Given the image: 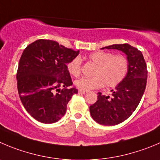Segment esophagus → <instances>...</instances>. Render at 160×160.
I'll use <instances>...</instances> for the list:
<instances>
[{"label":"esophagus","instance_id":"esophagus-1","mask_svg":"<svg viewBox=\"0 0 160 160\" xmlns=\"http://www.w3.org/2000/svg\"><path fill=\"white\" fill-rule=\"evenodd\" d=\"M78 92H80V93H82V94H86V93H87L88 91H86V90H79Z\"/></svg>","mask_w":160,"mask_h":160}]
</instances>
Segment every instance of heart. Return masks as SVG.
<instances>
[{
  "label": "heart",
  "instance_id": "heart-1",
  "mask_svg": "<svg viewBox=\"0 0 160 160\" xmlns=\"http://www.w3.org/2000/svg\"><path fill=\"white\" fill-rule=\"evenodd\" d=\"M88 59L94 63L96 68L92 78L83 77L75 81V86L80 90H91L101 88L118 86L127 75L129 61L124 55L109 52L97 51L88 56ZM68 71L71 75L78 77L82 73V61L79 57H74L68 63Z\"/></svg>",
  "mask_w": 160,
  "mask_h": 160
}]
</instances>
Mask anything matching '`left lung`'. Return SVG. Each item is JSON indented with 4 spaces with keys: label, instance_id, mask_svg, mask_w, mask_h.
<instances>
[{
    "label": "left lung",
    "instance_id": "left-lung-1",
    "mask_svg": "<svg viewBox=\"0 0 160 160\" xmlns=\"http://www.w3.org/2000/svg\"><path fill=\"white\" fill-rule=\"evenodd\" d=\"M117 49L127 56L129 69L122 81L112 89L110 96L98 92L97 100L89 107L92 118L104 126L122 122L133 114L145 90L148 70L142 53L129 44L112 45L102 48Z\"/></svg>",
    "mask_w": 160,
    "mask_h": 160
}]
</instances>
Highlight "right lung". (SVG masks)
<instances>
[{"label": "right lung", "instance_id": "right-lung-1", "mask_svg": "<svg viewBox=\"0 0 160 160\" xmlns=\"http://www.w3.org/2000/svg\"><path fill=\"white\" fill-rule=\"evenodd\" d=\"M79 51L58 42L39 39L27 45L20 57L16 78L22 105L33 118L42 123L59 121L67 111L76 88L67 63Z\"/></svg>", "mask_w": 160, "mask_h": 160}]
</instances>
